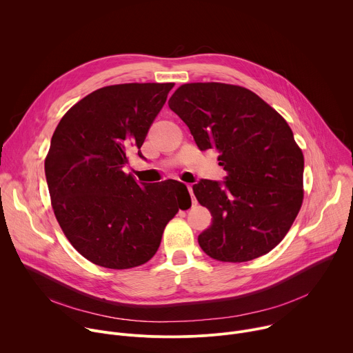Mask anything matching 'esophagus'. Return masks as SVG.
<instances>
[{
    "instance_id": "1",
    "label": "esophagus",
    "mask_w": 353,
    "mask_h": 353,
    "mask_svg": "<svg viewBox=\"0 0 353 353\" xmlns=\"http://www.w3.org/2000/svg\"><path fill=\"white\" fill-rule=\"evenodd\" d=\"M187 190H188V192H190V195H191L192 205H195V204H196V201H195V196H194V194H192V187H191L190 184H187Z\"/></svg>"
}]
</instances>
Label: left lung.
Segmentation results:
<instances>
[{
	"mask_svg": "<svg viewBox=\"0 0 353 353\" xmlns=\"http://www.w3.org/2000/svg\"><path fill=\"white\" fill-rule=\"evenodd\" d=\"M169 108L201 150L216 148L226 181L201 180L192 191L212 225L198 236L211 259L244 263L276 247L303 203V152L286 120L243 86L184 83Z\"/></svg>",
	"mask_w": 353,
	"mask_h": 353,
	"instance_id": "1",
	"label": "left lung"
}]
</instances>
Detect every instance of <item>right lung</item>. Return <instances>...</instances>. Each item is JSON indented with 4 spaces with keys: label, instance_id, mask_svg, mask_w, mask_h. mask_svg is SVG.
Instances as JSON below:
<instances>
[{
    "label": "right lung",
    "instance_id": "right-lung-1",
    "mask_svg": "<svg viewBox=\"0 0 353 353\" xmlns=\"http://www.w3.org/2000/svg\"><path fill=\"white\" fill-rule=\"evenodd\" d=\"M173 86L100 88L75 103L53 134L44 161L52 207L74 248L96 265L128 270L149 261L190 199L179 181L145 185L123 170Z\"/></svg>",
    "mask_w": 353,
    "mask_h": 353
}]
</instances>
